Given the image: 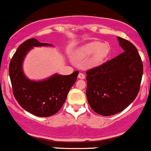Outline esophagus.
<instances>
[{"instance_id": "1", "label": "esophagus", "mask_w": 151, "mask_h": 151, "mask_svg": "<svg viewBox=\"0 0 151 151\" xmlns=\"http://www.w3.org/2000/svg\"><path fill=\"white\" fill-rule=\"evenodd\" d=\"M78 78H80V79H84L85 75L84 74L82 73H80L78 74Z\"/></svg>"}]
</instances>
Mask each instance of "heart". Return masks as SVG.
Segmentation results:
<instances>
[{
    "label": "heart",
    "instance_id": "obj_1",
    "mask_svg": "<svg viewBox=\"0 0 151 151\" xmlns=\"http://www.w3.org/2000/svg\"><path fill=\"white\" fill-rule=\"evenodd\" d=\"M109 53V47L105 43L91 42L81 47L76 53V58L78 60L84 59L92 55V65H98L106 58Z\"/></svg>",
    "mask_w": 151,
    "mask_h": 151
}]
</instances>
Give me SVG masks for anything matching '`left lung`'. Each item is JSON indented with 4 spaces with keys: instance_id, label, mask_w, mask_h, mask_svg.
I'll return each instance as SVG.
<instances>
[{
    "instance_id": "obj_1",
    "label": "left lung",
    "mask_w": 151,
    "mask_h": 151,
    "mask_svg": "<svg viewBox=\"0 0 151 151\" xmlns=\"http://www.w3.org/2000/svg\"><path fill=\"white\" fill-rule=\"evenodd\" d=\"M124 51L86 73V98L91 109L110 116L127 108L137 96L143 74L141 57L135 46L117 37Z\"/></svg>"
}]
</instances>
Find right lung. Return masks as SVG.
<instances>
[{
  "instance_id": "1",
  "label": "right lung",
  "mask_w": 151,
  "mask_h": 151,
  "mask_svg": "<svg viewBox=\"0 0 151 151\" xmlns=\"http://www.w3.org/2000/svg\"><path fill=\"white\" fill-rule=\"evenodd\" d=\"M52 46L29 39L22 43L11 59L9 68L14 96L25 111L38 117H50L60 110L78 75L76 70L68 76L54 74L42 81H31L23 71L24 58L34 47Z\"/></svg>"
}]
</instances>
